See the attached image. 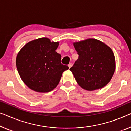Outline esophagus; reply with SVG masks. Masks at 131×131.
<instances>
[{
	"instance_id": "esophagus-1",
	"label": "esophagus",
	"mask_w": 131,
	"mask_h": 131,
	"mask_svg": "<svg viewBox=\"0 0 131 131\" xmlns=\"http://www.w3.org/2000/svg\"><path fill=\"white\" fill-rule=\"evenodd\" d=\"M68 66H69V68H71L72 66V63H69V65H68Z\"/></svg>"
}]
</instances>
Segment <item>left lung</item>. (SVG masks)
I'll use <instances>...</instances> for the list:
<instances>
[{
  "label": "left lung",
  "instance_id": "8db88e82",
  "mask_svg": "<svg viewBox=\"0 0 131 131\" xmlns=\"http://www.w3.org/2000/svg\"><path fill=\"white\" fill-rule=\"evenodd\" d=\"M78 59L70 68L78 84L87 91L106 86L115 71V58L109 47L95 39L74 42Z\"/></svg>",
  "mask_w": 131,
  "mask_h": 131
}]
</instances>
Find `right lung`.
<instances>
[{
    "instance_id": "1",
    "label": "right lung",
    "mask_w": 131,
    "mask_h": 131,
    "mask_svg": "<svg viewBox=\"0 0 131 131\" xmlns=\"http://www.w3.org/2000/svg\"><path fill=\"white\" fill-rule=\"evenodd\" d=\"M59 42L47 38L28 42L17 54L16 64L23 82L38 92H48L59 83L63 72L69 69L60 62L61 55L55 50Z\"/></svg>"
}]
</instances>
